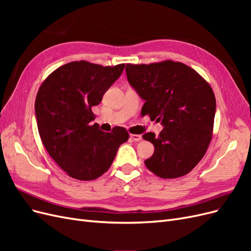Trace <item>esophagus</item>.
Instances as JSON below:
<instances>
[{
	"instance_id": "34e87169",
	"label": "esophagus",
	"mask_w": 251,
	"mask_h": 251,
	"mask_svg": "<svg viewBox=\"0 0 251 251\" xmlns=\"http://www.w3.org/2000/svg\"><path fill=\"white\" fill-rule=\"evenodd\" d=\"M131 138H132L134 141H136V142H138V141H140V140L142 139L141 135H138V134H131Z\"/></svg>"
}]
</instances>
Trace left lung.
<instances>
[{"instance_id":"1","label":"left lung","mask_w":251,"mask_h":251,"mask_svg":"<svg viewBox=\"0 0 251 251\" xmlns=\"http://www.w3.org/2000/svg\"><path fill=\"white\" fill-rule=\"evenodd\" d=\"M130 85L142 100L141 116L161 121L158 136L142 135L155 151L144 164L156 176H184L198 164L209 147L214 130L216 97L209 83L183 63L168 59L149 65L126 64Z\"/></svg>"}]
</instances>
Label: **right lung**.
<instances>
[{
    "label": "right lung",
    "instance_id": "add662e5",
    "mask_svg": "<svg viewBox=\"0 0 251 251\" xmlns=\"http://www.w3.org/2000/svg\"><path fill=\"white\" fill-rule=\"evenodd\" d=\"M125 69L87 60L60 66L43 81L35 98L41 139L49 155L71 178L90 181L107 172L118 148L127 141L123 126L100 130L92 108Z\"/></svg>",
    "mask_w": 251,
    "mask_h": 251
}]
</instances>
